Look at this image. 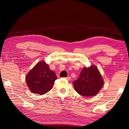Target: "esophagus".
Returning <instances> with one entry per match:
<instances>
[{
  "label": "esophagus",
  "instance_id": "34e87169",
  "mask_svg": "<svg viewBox=\"0 0 129 129\" xmlns=\"http://www.w3.org/2000/svg\"><path fill=\"white\" fill-rule=\"evenodd\" d=\"M66 80H70V79H71V77H70V76L66 77Z\"/></svg>",
  "mask_w": 129,
  "mask_h": 129
}]
</instances>
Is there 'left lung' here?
Here are the masks:
<instances>
[{
  "mask_svg": "<svg viewBox=\"0 0 129 129\" xmlns=\"http://www.w3.org/2000/svg\"><path fill=\"white\" fill-rule=\"evenodd\" d=\"M104 84L99 70L94 65L84 68L73 84L75 90L83 96H94L99 92Z\"/></svg>",
  "mask_w": 129,
  "mask_h": 129,
  "instance_id": "left-lung-1",
  "label": "left lung"
}]
</instances>
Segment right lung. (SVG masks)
I'll return each instance as SVG.
<instances>
[{
	"mask_svg": "<svg viewBox=\"0 0 129 129\" xmlns=\"http://www.w3.org/2000/svg\"><path fill=\"white\" fill-rule=\"evenodd\" d=\"M57 79L55 73L50 69L49 65L45 61H41L27 74L26 81L31 92L42 95L52 89Z\"/></svg>",
	"mask_w": 129,
	"mask_h": 129,
	"instance_id": "1",
	"label": "right lung"
}]
</instances>
